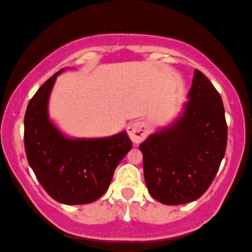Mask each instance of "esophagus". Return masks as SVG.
Returning <instances> with one entry per match:
<instances>
[{
	"label": "esophagus",
	"instance_id": "esophagus-1",
	"mask_svg": "<svg viewBox=\"0 0 252 252\" xmlns=\"http://www.w3.org/2000/svg\"><path fill=\"white\" fill-rule=\"evenodd\" d=\"M128 130L129 137L134 143H140L142 142L143 140L147 137L148 135V126L145 123V122H141V121H135L132 122L126 128Z\"/></svg>",
	"mask_w": 252,
	"mask_h": 252
}]
</instances>
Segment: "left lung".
I'll return each instance as SVG.
<instances>
[{"label":"left lung","mask_w":252,"mask_h":252,"mask_svg":"<svg viewBox=\"0 0 252 252\" xmlns=\"http://www.w3.org/2000/svg\"><path fill=\"white\" fill-rule=\"evenodd\" d=\"M226 145L222 99L208 77L196 69L183 115L140 145L149 193L170 206L197 200L214 181Z\"/></svg>","instance_id":"1"}]
</instances>
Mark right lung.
<instances>
[{
  "label": "right lung",
  "instance_id": "1",
  "mask_svg": "<svg viewBox=\"0 0 252 252\" xmlns=\"http://www.w3.org/2000/svg\"><path fill=\"white\" fill-rule=\"evenodd\" d=\"M62 70L46 80L27 105L25 152L40 185L54 200L86 204L104 195L132 143L126 131L103 139L74 140L57 130L49 121L48 100Z\"/></svg>",
  "mask_w": 252,
  "mask_h": 252
}]
</instances>
